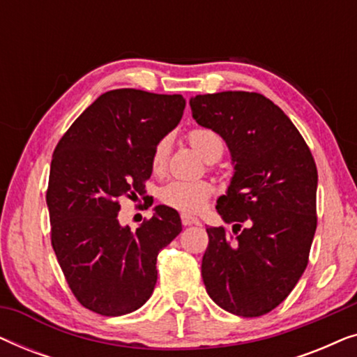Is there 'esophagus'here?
Returning a JSON list of instances; mask_svg holds the SVG:
<instances>
[{"mask_svg": "<svg viewBox=\"0 0 357 357\" xmlns=\"http://www.w3.org/2000/svg\"><path fill=\"white\" fill-rule=\"evenodd\" d=\"M182 224L183 226H193V224H199L197 218L188 216V214H182Z\"/></svg>", "mask_w": 357, "mask_h": 357, "instance_id": "obj_1", "label": "esophagus"}]
</instances>
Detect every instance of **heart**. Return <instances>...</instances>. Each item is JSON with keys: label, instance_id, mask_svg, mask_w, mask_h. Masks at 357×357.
Returning <instances> with one entry per match:
<instances>
[{"label": "heart", "instance_id": "1", "mask_svg": "<svg viewBox=\"0 0 357 357\" xmlns=\"http://www.w3.org/2000/svg\"><path fill=\"white\" fill-rule=\"evenodd\" d=\"M190 144L197 149V153L203 159H213L214 155H222L224 143L216 131L209 128H195L188 135ZM170 151V138L165 136L155 144L151 158V165L154 170H162L165 162H167ZM213 195V185L204 180H172L167 185H164L159 192L160 202L167 206L177 209V211L195 214L199 213L206 206L209 197Z\"/></svg>", "mask_w": 357, "mask_h": 357}]
</instances>
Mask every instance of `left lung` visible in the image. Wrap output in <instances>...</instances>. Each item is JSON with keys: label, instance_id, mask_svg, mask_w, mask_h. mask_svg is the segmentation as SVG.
Wrapping results in <instances>:
<instances>
[{"label": "left lung", "instance_id": "8db88e82", "mask_svg": "<svg viewBox=\"0 0 357 357\" xmlns=\"http://www.w3.org/2000/svg\"><path fill=\"white\" fill-rule=\"evenodd\" d=\"M193 119L226 141L234 175L216 209L232 234L208 227L202 276L211 299L260 317L301 280L317 229V165L309 146L265 96L226 91L190 99ZM242 223L248 227L240 231Z\"/></svg>", "mask_w": 357, "mask_h": 357}]
</instances>
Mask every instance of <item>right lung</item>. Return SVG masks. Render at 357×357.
<instances>
[{
  "instance_id": "right-lung-1",
  "label": "right lung",
  "mask_w": 357,
  "mask_h": 357,
  "mask_svg": "<svg viewBox=\"0 0 357 357\" xmlns=\"http://www.w3.org/2000/svg\"><path fill=\"white\" fill-rule=\"evenodd\" d=\"M183 109L180 94L109 91L56 144L47 190L52 247L73 294L96 314L139 309L158 281L159 252L182 232L178 213L164 204L136 231L121 226L119 199L144 195L155 144Z\"/></svg>"
}]
</instances>
